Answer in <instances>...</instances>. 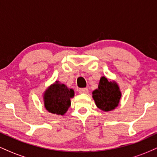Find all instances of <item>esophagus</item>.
Wrapping results in <instances>:
<instances>
[{
	"label": "esophagus",
	"instance_id": "1",
	"mask_svg": "<svg viewBox=\"0 0 157 157\" xmlns=\"http://www.w3.org/2000/svg\"><path fill=\"white\" fill-rule=\"evenodd\" d=\"M79 93L80 94H88L89 93V89L87 88H83V89H79Z\"/></svg>",
	"mask_w": 157,
	"mask_h": 157
}]
</instances>
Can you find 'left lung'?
<instances>
[{
	"label": "left lung",
	"instance_id": "left-lung-1",
	"mask_svg": "<svg viewBox=\"0 0 157 157\" xmlns=\"http://www.w3.org/2000/svg\"><path fill=\"white\" fill-rule=\"evenodd\" d=\"M122 94L115 81H109L105 77L100 80L98 88L92 92V97L97 108L110 111L117 107Z\"/></svg>",
	"mask_w": 157,
	"mask_h": 157
}]
</instances>
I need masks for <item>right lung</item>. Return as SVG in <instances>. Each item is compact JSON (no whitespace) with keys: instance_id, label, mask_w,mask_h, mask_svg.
Returning <instances> with one entry per match:
<instances>
[{"instance_id":"obj_1","label":"right lung","mask_w":157,"mask_h":157,"mask_svg":"<svg viewBox=\"0 0 157 157\" xmlns=\"http://www.w3.org/2000/svg\"><path fill=\"white\" fill-rule=\"evenodd\" d=\"M75 96L73 89L56 81L45 91L44 105L48 112L63 115L71 105V98Z\"/></svg>"}]
</instances>
